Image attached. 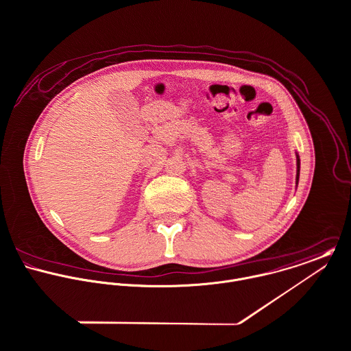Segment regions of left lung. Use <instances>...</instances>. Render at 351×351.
<instances>
[{"mask_svg":"<svg viewBox=\"0 0 351 351\" xmlns=\"http://www.w3.org/2000/svg\"><path fill=\"white\" fill-rule=\"evenodd\" d=\"M298 178H300V157L297 154V176H295V180L298 183Z\"/></svg>","mask_w":351,"mask_h":351,"instance_id":"obj_1","label":"left lung"}]
</instances>
